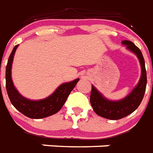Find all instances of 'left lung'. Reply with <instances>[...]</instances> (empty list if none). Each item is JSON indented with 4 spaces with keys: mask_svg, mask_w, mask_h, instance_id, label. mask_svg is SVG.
I'll return each instance as SVG.
<instances>
[{
    "mask_svg": "<svg viewBox=\"0 0 153 153\" xmlns=\"http://www.w3.org/2000/svg\"><path fill=\"white\" fill-rule=\"evenodd\" d=\"M121 44L126 46L128 51L137 55L140 62L141 74L137 85L133 89V91L126 97L117 101H112L106 98L92 85L90 101L94 110L100 117L110 120L123 118L135 111L144 98L147 84L145 59L140 50L133 42L128 40H123Z\"/></svg>",
    "mask_w": 153,
    "mask_h": 153,
    "instance_id": "left-lung-1",
    "label": "left lung"
}]
</instances>
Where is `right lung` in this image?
<instances>
[{"mask_svg":"<svg viewBox=\"0 0 153 153\" xmlns=\"http://www.w3.org/2000/svg\"><path fill=\"white\" fill-rule=\"evenodd\" d=\"M18 46L16 45L13 49L6 66V90L11 103L18 111L29 118L40 119L56 114L64 105L67 97L76 86L79 79L61 84L51 95L44 99L31 100L25 98L16 90L12 79V65Z\"/></svg>","mask_w":153,"mask_h":153,"instance_id":"right-lung-1","label":"right lung"}]
</instances>
